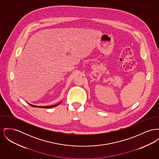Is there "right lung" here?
Wrapping results in <instances>:
<instances>
[{
    "label": "right lung",
    "mask_w": 159,
    "mask_h": 159,
    "mask_svg": "<svg viewBox=\"0 0 159 159\" xmlns=\"http://www.w3.org/2000/svg\"><path fill=\"white\" fill-rule=\"evenodd\" d=\"M61 103H62V102H60V103H59L58 104H55V105H52V106H35V105H33V104H29V103H28V104L30 105V106H32V107H40V108H44V109H50V108H52V107H55V106H57V105H59V104H61Z\"/></svg>",
    "instance_id": "obj_1"
}]
</instances>
